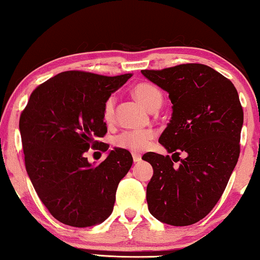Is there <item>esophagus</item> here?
<instances>
[{"mask_svg":"<svg viewBox=\"0 0 260 260\" xmlns=\"http://www.w3.org/2000/svg\"><path fill=\"white\" fill-rule=\"evenodd\" d=\"M133 160H134V162H139L141 160V154H139V153H133Z\"/></svg>","mask_w":260,"mask_h":260,"instance_id":"esophagus-1","label":"esophagus"}]
</instances>
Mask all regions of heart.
I'll use <instances>...</instances> for the list:
<instances>
[{
	"label": "heart",
	"mask_w": 260,
	"mask_h": 260,
	"mask_svg": "<svg viewBox=\"0 0 260 260\" xmlns=\"http://www.w3.org/2000/svg\"><path fill=\"white\" fill-rule=\"evenodd\" d=\"M132 93L145 108L151 112L160 108L164 100L161 90L152 83H139L134 87ZM102 114L106 122L113 121L114 119V98L113 96L106 100ZM154 132L152 129L123 131L114 138V144L116 147L138 153L147 148L149 141L154 138Z\"/></svg>",
	"instance_id": "b5f03b06"
}]
</instances>
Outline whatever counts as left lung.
Returning a JSON list of instances; mask_svg holds the SVG:
<instances>
[{
    "label": "left lung",
    "instance_id": "obj_1",
    "mask_svg": "<svg viewBox=\"0 0 260 260\" xmlns=\"http://www.w3.org/2000/svg\"><path fill=\"white\" fill-rule=\"evenodd\" d=\"M142 75L166 90L172 118L159 142L173 153L148 152L153 167L146 199L153 217L173 226L202 220L224 193L238 161L244 113L238 92L220 73L200 63L179 64ZM180 151L186 158L180 159ZM180 161L178 167L173 161Z\"/></svg>",
    "mask_w": 260,
    "mask_h": 260
}]
</instances>
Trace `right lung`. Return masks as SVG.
<instances>
[{"label":"right lung","mask_w":260,"mask_h":260,"mask_svg":"<svg viewBox=\"0 0 260 260\" xmlns=\"http://www.w3.org/2000/svg\"><path fill=\"white\" fill-rule=\"evenodd\" d=\"M131 76L60 73L31 93L20 116L25 170L50 214L66 225H98L113 212L132 154L115 147L99 165L85 154L89 148L108 149L99 141L107 133L104 105Z\"/></svg>","instance_id":"right-lung-1"}]
</instances>
